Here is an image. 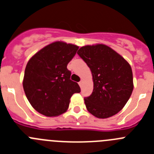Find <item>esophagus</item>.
Instances as JSON below:
<instances>
[{
    "instance_id": "1",
    "label": "esophagus",
    "mask_w": 154,
    "mask_h": 154,
    "mask_svg": "<svg viewBox=\"0 0 154 154\" xmlns=\"http://www.w3.org/2000/svg\"><path fill=\"white\" fill-rule=\"evenodd\" d=\"M79 85H80V87H82V81H80L79 82Z\"/></svg>"
}]
</instances>
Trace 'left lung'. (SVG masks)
Wrapping results in <instances>:
<instances>
[{
    "mask_svg": "<svg viewBox=\"0 0 154 154\" xmlns=\"http://www.w3.org/2000/svg\"><path fill=\"white\" fill-rule=\"evenodd\" d=\"M77 53L92 75L93 91L90 96L84 99L87 110L99 119L118 113L126 104L133 89L130 64L106 45L83 46Z\"/></svg>",
    "mask_w": 154,
    "mask_h": 154,
    "instance_id": "8db88e82",
    "label": "left lung"
}]
</instances>
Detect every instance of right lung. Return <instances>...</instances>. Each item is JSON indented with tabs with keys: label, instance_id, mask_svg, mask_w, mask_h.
I'll return each instance as SVG.
<instances>
[{
	"label": "right lung",
	"instance_id": "add662e5",
	"mask_svg": "<svg viewBox=\"0 0 154 154\" xmlns=\"http://www.w3.org/2000/svg\"><path fill=\"white\" fill-rule=\"evenodd\" d=\"M79 46L55 42L31 57L24 71L23 88L37 112L45 116H58L68 109L70 99L80 92L77 82L70 79L67 65Z\"/></svg>",
	"mask_w": 154,
	"mask_h": 154
}]
</instances>
